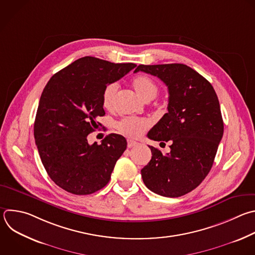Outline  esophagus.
Here are the masks:
<instances>
[{"instance_id":"obj_1","label":"esophagus","mask_w":255,"mask_h":255,"mask_svg":"<svg viewBox=\"0 0 255 255\" xmlns=\"http://www.w3.org/2000/svg\"><path fill=\"white\" fill-rule=\"evenodd\" d=\"M137 145H138V142L133 141V140H130V139H128V140H127V146H128L129 148L135 147V146H137Z\"/></svg>"}]
</instances>
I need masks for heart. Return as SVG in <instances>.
<instances>
[{
    "label": "heart",
    "mask_w": 255,
    "mask_h": 255,
    "mask_svg": "<svg viewBox=\"0 0 255 255\" xmlns=\"http://www.w3.org/2000/svg\"><path fill=\"white\" fill-rule=\"evenodd\" d=\"M132 86L137 94L146 101L152 100L158 94L157 84L150 77L145 75L137 76L132 81ZM119 90V84L112 82L105 87L102 95L103 107L107 110H111L114 107V102ZM151 125L150 120L136 117H126L117 123L118 130L133 138L140 137Z\"/></svg>",
    "instance_id": "b5f03b06"
}]
</instances>
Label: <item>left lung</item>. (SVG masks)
Listing matches in <instances>:
<instances>
[{
    "label": "left lung",
    "mask_w": 255,
    "mask_h": 255,
    "mask_svg": "<svg viewBox=\"0 0 255 255\" xmlns=\"http://www.w3.org/2000/svg\"><path fill=\"white\" fill-rule=\"evenodd\" d=\"M168 87V112L149 131L155 141H170L163 154L149 146L150 162L141 170L144 184L156 194L179 197L195 189L213 165L223 135V120L212 85L184 64L139 65Z\"/></svg>",
    "instance_id": "obj_1"
}]
</instances>
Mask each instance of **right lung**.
Here are the masks:
<instances>
[{
    "mask_svg": "<svg viewBox=\"0 0 255 255\" xmlns=\"http://www.w3.org/2000/svg\"><path fill=\"white\" fill-rule=\"evenodd\" d=\"M135 67L87 56L53 75L45 86L34 124L35 142L48 175L67 192L88 195L109 182L127 141L112 133L100 145H90L87 136L105 115V87Z\"/></svg>",
    "mask_w": 255,
    "mask_h": 255,
    "instance_id": "1",
    "label": "right lung"
}]
</instances>
